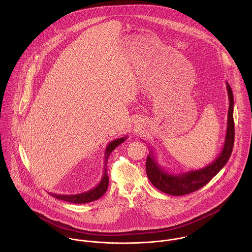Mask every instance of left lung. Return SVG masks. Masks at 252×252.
I'll return each mask as SVG.
<instances>
[{
  "label": "left lung",
  "instance_id": "8db88e82",
  "mask_svg": "<svg viewBox=\"0 0 252 252\" xmlns=\"http://www.w3.org/2000/svg\"><path fill=\"white\" fill-rule=\"evenodd\" d=\"M226 87L229 97V109L227 131L222 151L213 163L206 166L205 168L195 171H189L187 173H182L179 175H174L166 172L157 163L152 151H150L149 155L146 158V175L150 182L160 191L173 196H182L194 192L206 185L217 175V173L220 172V170L228 162L234 146L235 125L233 117L234 97L232 89L227 81Z\"/></svg>",
  "mask_w": 252,
  "mask_h": 252
}]
</instances>
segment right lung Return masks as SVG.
<instances>
[{"label":"right lung","instance_id":"1","mask_svg":"<svg viewBox=\"0 0 252 252\" xmlns=\"http://www.w3.org/2000/svg\"><path fill=\"white\" fill-rule=\"evenodd\" d=\"M127 139V137L124 138H119L117 140H114L112 142H110L108 144L107 148H106V152H105V169H104V174H103V178L100 181V183L94 187L93 189L84 192V193H80V194H75V195H61V194H53V193H48L50 196L65 201V202H69V203H73V204H85V203H89L95 200L100 199L108 190V173H107V164H108V159L109 157V154L114 150V148H116L119 144H122L125 140Z\"/></svg>","mask_w":252,"mask_h":252}]
</instances>
